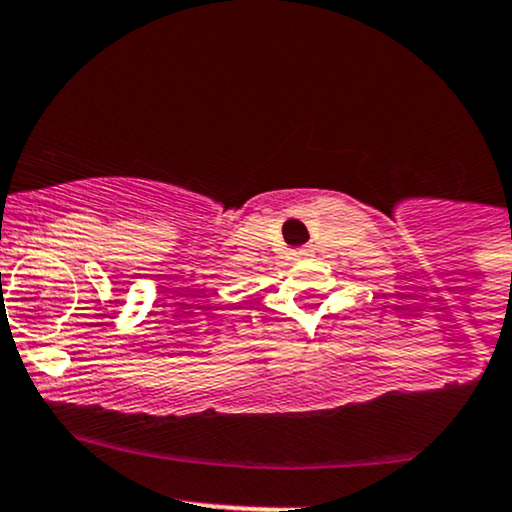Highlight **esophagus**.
<instances>
[{"label": "esophagus", "instance_id": "esophagus-1", "mask_svg": "<svg viewBox=\"0 0 512 512\" xmlns=\"http://www.w3.org/2000/svg\"><path fill=\"white\" fill-rule=\"evenodd\" d=\"M296 255H299V257H306V255H308V250H306V247H303V250L296 252Z\"/></svg>", "mask_w": 512, "mask_h": 512}]
</instances>
